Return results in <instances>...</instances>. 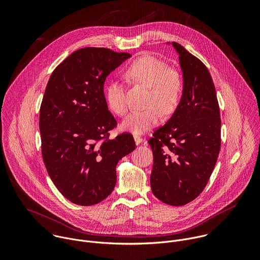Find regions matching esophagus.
Returning a JSON list of instances; mask_svg holds the SVG:
<instances>
[{
	"mask_svg": "<svg viewBox=\"0 0 260 260\" xmlns=\"http://www.w3.org/2000/svg\"><path fill=\"white\" fill-rule=\"evenodd\" d=\"M134 139H135V142H136V144H137V145L141 144V143L144 141V139H143L142 137H140V136H135V137H134Z\"/></svg>",
	"mask_w": 260,
	"mask_h": 260,
	"instance_id": "obj_1",
	"label": "esophagus"
}]
</instances>
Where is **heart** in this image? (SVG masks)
I'll return each mask as SVG.
<instances>
[{
	"label": "heart",
	"mask_w": 260,
	"mask_h": 260,
	"mask_svg": "<svg viewBox=\"0 0 260 260\" xmlns=\"http://www.w3.org/2000/svg\"><path fill=\"white\" fill-rule=\"evenodd\" d=\"M125 77L143 86L149 87L148 107L145 110L131 112L122 121V128L141 135L157 125L161 109L165 114L173 113L183 92V80L176 70L161 59L146 54L134 60L124 72ZM106 101L110 110L117 115H124L127 111L125 88L118 81L111 82L106 90Z\"/></svg>",
	"instance_id": "1"
}]
</instances>
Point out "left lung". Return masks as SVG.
Masks as SVG:
<instances>
[{
	"label": "left lung",
	"instance_id": "left-lung-1",
	"mask_svg": "<svg viewBox=\"0 0 260 260\" xmlns=\"http://www.w3.org/2000/svg\"><path fill=\"white\" fill-rule=\"evenodd\" d=\"M183 72L181 101L169 121L148 140L153 152L151 190L162 203L184 206L204 190L221 145L215 85L205 63L172 43Z\"/></svg>",
	"mask_w": 260,
	"mask_h": 260
}]
</instances>
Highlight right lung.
<instances>
[{
	"mask_svg": "<svg viewBox=\"0 0 260 260\" xmlns=\"http://www.w3.org/2000/svg\"><path fill=\"white\" fill-rule=\"evenodd\" d=\"M132 55L108 48L76 50L52 72L40 107L41 151L49 177L73 204L92 206L116 185V166L131 153L129 133L110 139L117 121L108 110L104 83Z\"/></svg>",
	"mask_w": 260,
	"mask_h": 260,
	"instance_id": "obj_1",
	"label": "right lung"
}]
</instances>
